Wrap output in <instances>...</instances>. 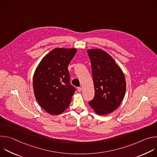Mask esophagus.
<instances>
[{
  "label": "esophagus",
  "mask_w": 157,
  "mask_h": 157,
  "mask_svg": "<svg viewBox=\"0 0 157 157\" xmlns=\"http://www.w3.org/2000/svg\"><path fill=\"white\" fill-rule=\"evenodd\" d=\"M81 91H82V87H78V92H81Z\"/></svg>",
  "instance_id": "34e87169"
}]
</instances>
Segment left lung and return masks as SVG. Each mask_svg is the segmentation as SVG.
I'll return each mask as SVG.
<instances>
[{
  "instance_id": "left-lung-1",
  "label": "left lung",
  "mask_w": 157,
  "mask_h": 157,
  "mask_svg": "<svg viewBox=\"0 0 157 157\" xmlns=\"http://www.w3.org/2000/svg\"><path fill=\"white\" fill-rule=\"evenodd\" d=\"M91 63L95 95L89 102L98 115H107L116 110L125 93L126 82L120 67L110 55L101 49L87 50Z\"/></svg>"
}]
</instances>
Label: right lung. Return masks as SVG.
Masks as SVG:
<instances>
[{
  "mask_svg": "<svg viewBox=\"0 0 157 157\" xmlns=\"http://www.w3.org/2000/svg\"><path fill=\"white\" fill-rule=\"evenodd\" d=\"M76 48H56L44 56L35 71L33 87L39 105L51 115L68 108L76 89L70 82L68 66Z\"/></svg>",
  "mask_w": 157,
  "mask_h": 157,
  "instance_id": "right-lung-1",
  "label": "right lung"
}]
</instances>
